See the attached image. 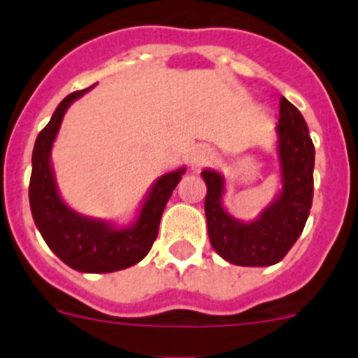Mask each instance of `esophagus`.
Listing matches in <instances>:
<instances>
[{
  "label": "esophagus",
  "mask_w": 358,
  "mask_h": 358,
  "mask_svg": "<svg viewBox=\"0 0 358 358\" xmlns=\"http://www.w3.org/2000/svg\"><path fill=\"white\" fill-rule=\"evenodd\" d=\"M213 152L206 147H197L194 148L192 156H189V166L194 170H201L202 166H206L213 161Z\"/></svg>",
  "instance_id": "1"
}]
</instances>
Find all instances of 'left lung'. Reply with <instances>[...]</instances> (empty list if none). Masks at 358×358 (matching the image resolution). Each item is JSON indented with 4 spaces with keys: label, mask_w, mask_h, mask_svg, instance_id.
Segmentation results:
<instances>
[{
    "label": "left lung",
    "mask_w": 358,
    "mask_h": 358,
    "mask_svg": "<svg viewBox=\"0 0 358 358\" xmlns=\"http://www.w3.org/2000/svg\"><path fill=\"white\" fill-rule=\"evenodd\" d=\"M281 189L260 217L243 222L224 208L226 179L217 170H202L208 194L204 201L208 235L215 251L242 267L274 265L290 251L303 233L314 199L315 148L301 113L280 98L276 125Z\"/></svg>",
    "instance_id": "1"
}]
</instances>
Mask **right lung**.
<instances>
[{
  "label": "right lung",
  "mask_w": 358,
  "mask_h": 358,
  "mask_svg": "<svg viewBox=\"0 0 358 358\" xmlns=\"http://www.w3.org/2000/svg\"><path fill=\"white\" fill-rule=\"evenodd\" d=\"M90 90L68 94L57 106L48 125L37 136L31 154L28 197L34 222L48 248L75 271L102 274L131 267L148 255L157 236L164 206L186 169L182 166L157 177L136 220L125 227L71 210L57 188L52 148L68 107Z\"/></svg>",
  "instance_id": "1"
}]
</instances>
